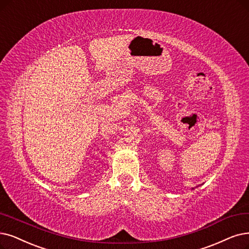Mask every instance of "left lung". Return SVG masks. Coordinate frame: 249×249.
I'll return each mask as SVG.
<instances>
[{"instance_id": "1", "label": "left lung", "mask_w": 249, "mask_h": 249, "mask_svg": "<svg viewBox=\"0 0 249 249\" xmlns=\"http://www.w3.org/2000/svg\"><path fill=\"white\" fill-rule=\"evenodd\" d=\"M193 189H194V188H192V190H193Z\"/></svg>"}]
</instances>
